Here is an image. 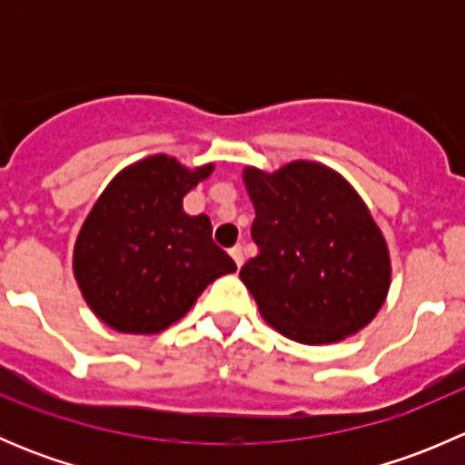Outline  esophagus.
I'll use <instances>...</instances> for the list:
<instances>
[{
  "mask_svg": "<svg viewBox=\"0 0 465 465\" xmlns=\"http://www.w3.org/2000/svg\"><path fill=\"white\" fill-rule=\"evenodd\" d=\"M229 254H232V259H233V262H236L238 267H241L242 261H245V254H242V247L241 245L232 247V250H229Z\"/></svg>",
  "mask_w": 465,
  "mask_h": 465,
  "instance_id": "34e87169",
  "label": "esophagus"
}]
</instances>
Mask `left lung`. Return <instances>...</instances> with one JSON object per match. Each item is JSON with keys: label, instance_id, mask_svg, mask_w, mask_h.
Returning <instances> with one entry per match:
<instances>
[{"label": "left lung", "instance_id": "8db88e82", "mask_svg": "<svg viewBox=\"0 0 465 465\" xmlns=\"http://www.w3.org/2000/svg\"><path fill=\"white\" fill-rule=\"evenodd\" d=\"M259 254L241 279L270 326L302 344H331L376 317L389 290L387 242L344 177L315 162L245 168Z\"/></svg>", "mask_w": 465, "mask_h": 465}]
</instances>
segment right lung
I'll return each mask as SVG.
<instances>
[{"label": "right lung", "mask_w": 465, "mask_h": 465, "mask_svg": "<svg viewBox=\"0 0 465 465\" xmlns=\"http://www.w3.org/2000/svg\"><path fill=\"white\" fill-rule=\"evenodd\" d=\"M154 154L124 168L89 211L74 247V274L96 317L119 332L150 335L189 312L236 262L211 238V220L182 200L211 175Z\"/></svg>", "instance_id": "add662e5"}]
</instances>
